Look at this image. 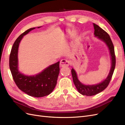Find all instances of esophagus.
<instances>
[{
    "mask_svg": "<svg viewBox=\"0 0 125 125\" xmlns=\"http://www.w3.org/2000/svg\"><path fill=\"white\" fill-rule=\"evenodd\" d=\"M69 64H70L69 61L67 59H62L60 62V66L62 67L69 66Z\"/></svg>",
    "mask_w": 125,
    "mask_h": 125,
    "instance_id": "34e87169",
    "label": "esophagus"
}]
</instances>
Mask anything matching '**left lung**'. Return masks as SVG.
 Wrapping results in <instances>:
<instances>
[{"instance_id": "1", "label": "left lung", "mask_w": 125, "mask_h": 125, "mask_svg": "<svg viewBox=\"0 0 125 125\" xmlns=\"http://www.w3.org/2000/svg\"><path fill=\"white\" fill-rule=\"evenodd\" d=\"M94 29V35L95 37H97L98 39L103 41L107 46L109 52H110L111 58L112 60L111 68L109 71V73L107 78L104 81L94 85H84L78 80L77 73L73 68L71 69V74L73 76V81L76 87L78 92L83 95L92 96L96 95L100 92L103 91L107 88L108 85L112 79V75L115 68L116 65V58L114 51V47L111 37L108 34L105 32L104 30L101 28L99 25L93 23Z\"/></svg>"}]
</instances>
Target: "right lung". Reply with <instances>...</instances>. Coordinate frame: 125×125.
<instances>
[{
	"label": "right lung",
	"mask_w": 125,
	"mask_h": 125,
	"mask_svg": "<svg viewBox=\"0 0 125 125\" xmlns=\"http://www.w3.org/2000/svg\"><path fill=\"white\" fill-rule=\"evenodd\" d=\"M35 29L26 30L15 41L10 54L9 67L14 81L19 89L30 96L40 97L49 95L54 89L59 73V62L35 75H25L19 71L18 52L20 42L24 35Z\"/></svg>",
	"instance_id": "obj_1"
}]
</instances>
